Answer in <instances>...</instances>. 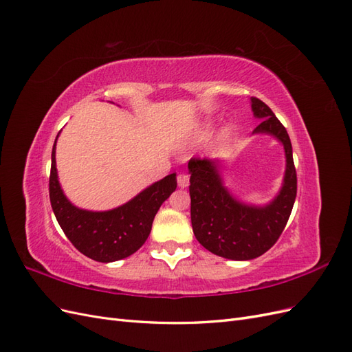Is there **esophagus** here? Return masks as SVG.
Wrapping results in <instances>:
<instances>
[{"label":"esophagus","mask_w":352,"mask_h":352,"mask_svg":"<svg viewBox=\"0 0 352 352\" xmlns=\"http://www.w3.org/2000/svg\"><path fill=\"white\" fill-rule=\"evenodd\" d=\"M177 185H179V188H186L189 185V176L186 173H179L177 175Z\"/></svg>","instance_id":"34e87169"}]
</instances>
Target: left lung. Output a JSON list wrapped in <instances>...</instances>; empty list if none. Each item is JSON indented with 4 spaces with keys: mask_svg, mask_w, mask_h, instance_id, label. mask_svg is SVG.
Instances as JSON below:
<instances>
[{
    "mask_svg": "<svg viewBox=\"0 0 352 352\" xmlns=\"http://www.w3.org/2000/svg\"><path fill=\"white\" fill-rule=\"evenodd\" d=\"M254 116L263 122L254 133H270L283 144L286 172L279 195L269 206L241 204L223 186L219 162L194 157L188 168L190 223L198 242L210 252L229 260H252L269 251L279 239L296 197V170L289 135L267 104L252 97Z\"/></svg>",
    "mask_w": 352,
    "mask_h": 352,
    "instance_id": "left-lung-1",
    "label": "left lung"
}]
</instances>
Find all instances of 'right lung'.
Masks as SVG:
<instances>
[{
	"label": "right lung",
	"mask_w": 352,
	"mask_h": 352,
	"mask_svg": "<svg viewBox=\"0 0 352 352\" xmlns=\"http://www.w3.org/2000/svg\"><path fill=\"white\" fill-rule=\"evenodd\" d=\"M176 186V173H172L122 207L110 211L80 210L70 204L63 194L56 168V144L52 146L50 173L52 211L73 247L95 261H117L140 250L150 235L158 208L175 192Z\"/></svg>",
	"instance_id": "add662e5"
}]
</instances>
